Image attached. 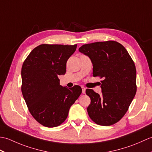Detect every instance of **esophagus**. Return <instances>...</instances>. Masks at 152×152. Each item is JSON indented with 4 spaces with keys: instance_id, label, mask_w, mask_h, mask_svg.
I'll use <instances>...</instances> for the list:
<instances>
[{
    "instance_id": "1",
    "label": "esophagus",
    "mask_w": 152,
    "mask_h": 152,
    "mask_svg": "<svg viewBox=\"0 0 152 152\" xmlns=\"http://www.w3.org/2000/svg\"><path fill=\"white\" fill-rule=\"evenodd\" d=\"M82 93H83V94H85V93H86V88L83 86H82Z\"/></svg>"
}]
</instances>
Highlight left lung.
<instances>
[{"instance_id": "obj_1", "label": "left lung", "mask_w": 152, "mask_h": 152, "mask_svg": "<svg viewBox=\"0 0 152 152\" xmlns=\"http://www.w3.org/2000/svg\"><path fill=\"white\" fill-rule=\"evenodd\" d=\"M79 51L88 56L93 64V76L103 78L102 94L87 89L91 99L88 115L95 124H115L128 110L137 92L136 67L125 48L115 41L84 44Z\"/></svg>"}]
</instances>
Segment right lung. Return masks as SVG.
Masks as SVG:
<instances>
[{"label":"right lung","instance_id":"add662e5","mask_svg":"<svg viewBox=\"0 0 152 152\" xmlns=\"http://www.w3.org/2000/svg\"><path fill=\"white\" fill-rule=\"evenodd\" d=\"M77 45L41 44L32 50L21 69V91L31 115L47 127L59 126L82 93V88L60 85L66 61Z\"/></svg>","mask_w":152,"mask_h":152}]
</instances>
